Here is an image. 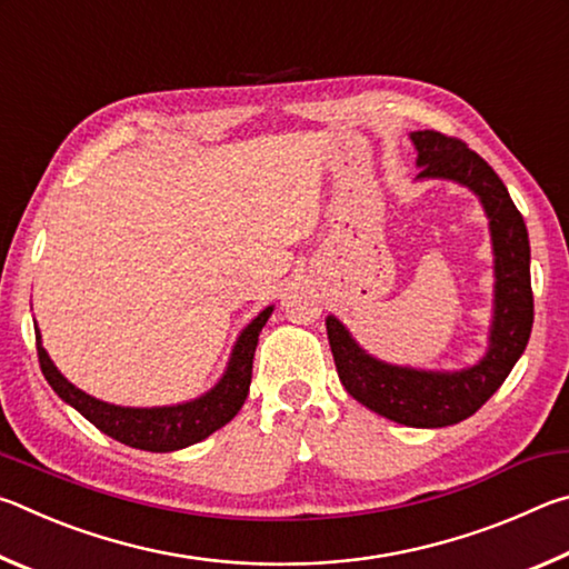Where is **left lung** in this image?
Returning <instances> with one entry per match:
<instances>
[{
    "instance_id": "left-lung-1",
    "label": "left lung",
    "mask_w": 569,
    "mask_h": 569,
    "mask_svg": "<svg viewBox=\"0 0 569 569\" xmlns=\"http://www.w3.org/2000/svg\"><path fill=\"white\" fill-rule=\"evenodd\" d=\"M419 150V178H449L481 198L495 246V321L489 351L471 369L435 373L389 366L363 353L343 326L329 316L331 353L339 379L356 401L397 423L421 429L449 427L475 413L502 387L532 333L535 298L529 281V238L517 206L497 172L465 140L437 130L411 132Z\"/></svg>"
}]
</instances>
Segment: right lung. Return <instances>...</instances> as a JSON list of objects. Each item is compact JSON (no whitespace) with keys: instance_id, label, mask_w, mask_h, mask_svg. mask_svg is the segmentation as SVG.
I'll return each instance as SVG.
<instances>
[{"instance_id":"right-lung-1","label":"right lung","mask_w":569,"mask_h":569,"mask_svg":"<svg viewBox=\"0 0 569 569\" xmlns=\"http://www.w3.org/2000/svg\"><path fill=\"white\" fill-rule=\"evenodd\" d=\"M273 308L268 306L258 319L248 323V329L240 333V339L230 356L226 377L220 379L213 391L196 401L180 403V407H162V409H124L114 403H104L92 399L90 393L72 387L50 356L42 349L40 331L37 333V356H40V369L57 397L64 399L70 407L82 413L84 419L94 423L104 435L122 441V445L146 449V451H176L182 447L203 441L220 427L236 417L243 407L250 387V373H253V353L258 346V333L268 321Z\"/></svg>"}]
</instances>
